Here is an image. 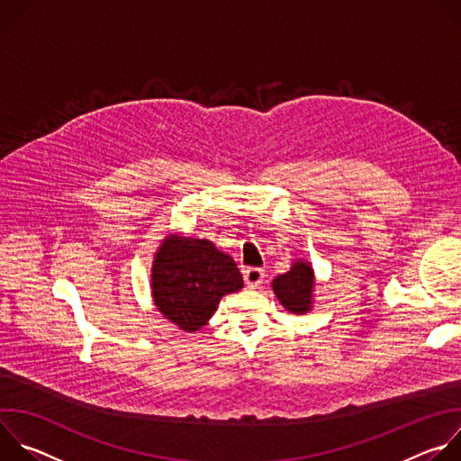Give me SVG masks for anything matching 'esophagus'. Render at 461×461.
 <instances>
[{"instance_id":"1","label":"esophagus","mask_w":461,"mask_h":461,"mask_svg":"<svg viewBox=\"0 0 461 461\" xmlns=\"http://www.w3.org/2000/svg\"><path fill=\"white\" fill-rule=\"evenodd\" d=\"M242 277H244V285H246L248 288H257V286L262 285V281H265V270L251 267V268H246V270H244Z\"/></svg>"}]
</instances>
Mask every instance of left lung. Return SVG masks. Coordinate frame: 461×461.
Segmentation results:
<instances>
[{
	"instance_id": "obj_1",
	"label": "left lung",
	"mask_w": 461,
	"mask_h": 461,
	"mask_svg": "<svg viewBox=\"0 0 461 461\" xmlns=\"http://www.w3.org/2000/svg\"><path fill=\"white\" fill-rule=\"evenodd\" d=\"M313 272L306 262H297L294 268L274 281V292L281 304L294 312L304 313L310 308Z\"/></svg>"
}]
</instances>
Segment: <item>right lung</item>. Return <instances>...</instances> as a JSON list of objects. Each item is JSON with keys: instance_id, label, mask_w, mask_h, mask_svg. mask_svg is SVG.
<instances>
[{"instance_id": "1", "label": "right lung", "mask_w": 461, "mask_h": 461, "mask_svg": "<svg viewBox=\"0 0 461 461\" xmlns=\"http://www.w3.org/2000/svg\"><path fill=\"white\" fill-rule=\"evenodd\" d=\"M240 288L242 276L233 258L206 239L173 235L157 253L155 304L182 330H199L217 310L221 297Z\"/></svg>"}]
</instances>
